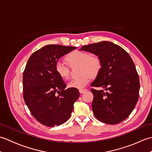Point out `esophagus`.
I'll return each mask as SVG.
<instances>
[{
	"label": "esophagus",
	"mask_w": 152,
	"mask_h": 152,
	"mask_svg": "<svg viewBox=\"0 0 152 152\" xmlns=\"http://www.w3.org/2000/svg\"><path fill=\"white\" fill-rule=\"evenodd\" d=\"M86 91H87V89H80L79 90V91H80V93H85Z\"/></svg>",
	"instance_id": "34e87169"
}]
</instances>
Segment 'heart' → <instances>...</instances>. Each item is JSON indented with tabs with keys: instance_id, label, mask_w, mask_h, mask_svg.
Returning <instances> with one entry per match:
<instances>
[{
	"instance_id": "heart-1",
	"label": "heart",
	"mask_w": 152,
	"mask_h": 152,
	"mask_svg": "<svg viewBox=\"0 0 152 152\" xmlns=\"http://www.w3.org/2000/svg\"><path fill=\"white\" fill-rule=\"evenodd\" d=\"M66 61L70 65L80 64V73L81 76L78 78L71 80L68 83L70 88L82 89L89 84L91 78L97 76L102 69V63L97 56H92L91 53L86 51H74L66 56ZM56 73L63 79H68L70 76L69 67L63 62L58 61L55 64Z\"/></svg>"
}]
</instances>
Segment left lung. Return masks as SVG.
<instances>
[{
	"label": "left lung",
	"mask_w": 152,
	"mask_h": 152,
	"mask_svg": "<svg viewBox=\"0 0 152 152\" xmlns=\"http://www.w3.org/2000/svg\"><path fill=\"white\" fill-rule=\"evenodd\" d=\"M80 50L96 55L102 63L101 72L91 84L106 91L91 89L95 118L107 124L125 120L136 106L140 90L139 77L129 54L108 41L83 46Z\"/></svg>",
	"instance_id": "8db88e82"
}]
</instances>
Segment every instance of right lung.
Listing matches in <instances>:
<instances>
[{"instance_id":"add662e5","label":"right lung","mask_w":152,"mask_h":152,"mask_svg":"<svg viewBox=\"0 0 152 152\" xmlns=\"http://www.w3.org/2000/svg\"><path fill=\"white\" fill-rule=\"evenodd\" d=\"M76 48L49 44L34 52L27 61L23 74V99L31 114L44 125L55 127L66 122L79 97L78 89H65V83L55 70L59 58Z\"/></svg>"}]
</instances>
